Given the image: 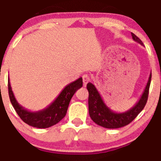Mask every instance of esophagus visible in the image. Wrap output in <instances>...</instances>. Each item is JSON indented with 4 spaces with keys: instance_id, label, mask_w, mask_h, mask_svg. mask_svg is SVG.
Wrapping results in <instances>:
<instances>
[{
    "instance_id": "esophagus-1",
    "label": "esophagus",
    "mask_w": 161,
    "mask_h": 161,
    "mask_svg": "<svg viewBox=\"0 0 161 161\" xmlns=\"http://www.w3.org/2000/svg\"><path fill=\"white\" fill-rule=\"evenodd\" d=\"M82 80H83V85H84V86H86V85L87 84V82H90V80H91L89 75H87V74L83 75Z\"/></svg>"
}]
</instances>
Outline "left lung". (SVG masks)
<instances>
[{
    "label": "left lung",
    "instance_id": "obj_1",
    "mask_svg": "<svg viewBox=\"0 0 161 161\" xmlns=\"http://www.w3.org/2000/svg\"><path fill=\"white\" fill-rule=\"evenodd\" d=\"M131 36L136 42L143 46L142 41L137 36L131 32ZM152 73L149 75L145 90L142 93L139 101L131 109L123 113L114 112L110 109L105 105L94 85L91 82L87 83V89L89 93L88 110L91 119L97 125L106 129H118L129 125L141 112L147 103Z\"/></svg>",
    "mask_w": 161,
    "mask_h": 161
}]
</instances>
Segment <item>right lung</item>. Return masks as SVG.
Returning a JSON list of instances; mask_svg holds the SVG:
<instances>
[{
    "label": "right lung",
    "mask_w": 161,
    "mask_h": 161,
    "mask_svg": "<svg viewBox=\"0 0 161 161\" xmlns=\"http://www.w3.org/2000/svg\"><path fill=\"white\" fill-rule=\"evenodd\" d=\"M82 87V78L80 77L65 86L57 98L46 108L33 112L28 111L19 105L12 91L9 79L8 78V90L10 102L16 113L24 123L38 129L49 128L62 120L66 115L71 98L76 91Z\"/></svg>",
    "instance_id": "obj_1"
}]
</instances>
